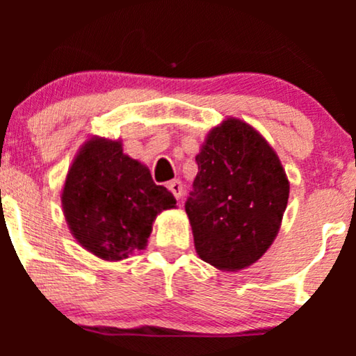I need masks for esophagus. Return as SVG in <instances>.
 Segmentation results:
<instances>
[{"instance_id":"esophagus-1","label":"esophagus","mask_w":356,"mask_h":356,"mask_svg":"<svg viewBox=\"0 0 356 356\" xmlns=\"http://www.w3.org/2000/svg\"><path fill=\"white\" fill-rule=\"evenodd\" d=\"M167 189L172 192V194L175 195V199H181L182 197L184 187H182V182L177 181V179H174V181L167 182Z\"/></svg>"}]
</instances>
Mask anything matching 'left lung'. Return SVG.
Segmentation results:
<instances>
[{
  "label": "left lung",
  "instance_id": "obj_1",
  "mask_svg": "<svg viewBox=\"0 0 356 356\" xmlns=\"http://www.w3.org/2000/svg\"><path fill=\"white\" fill-rule=\"evenodd\" d=\"M197 175L186 202L199 257L222 271L256 263L276 239L289 181L268 140L229 117L195 155Z\"/></svg>",
  "mask_w": 356,
  "mask_h": 356
}]
</instances>
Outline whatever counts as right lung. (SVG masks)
<instances>
[{
  "instance_id": "add662e5",
  "label": "right lung",
  "mask_w": 356,
  "mask_h": 356,
  "mask_svg": "<svg viewBox=\"0 0 356 356\" xmlns=\"http://www.w3.org/2000/svg\"><path fill=\"white\" fill-rule=\"evenodd\" d=\"M61 207L73 238L93 256L122 261L147 246L157 214L175 207L150 170L124 154L122 140L92 137L73 159Z\"/></svg>"
}]
</instances>
